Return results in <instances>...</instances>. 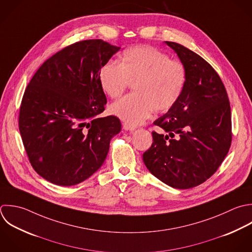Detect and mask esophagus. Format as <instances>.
Returning a JSON list of instances; mask_svg holds the SVG:
<instances>
[{"instance_id":"1","label":"esophagus","mask_w":252,"mask_h":252,"mask_svg":"<svg viewBox=\"0 0 252 252\" xmlns=\"http://www.w3.org/2000/svg\"><path fill=\"white\" fill-rule=\"evenodd\" d=\"M123 128L125 129V130H129V131H132V130H134L135 128H136V126H130V125H128V124H123Z\"/></svg>"}]
</instances>
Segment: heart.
<instances>
[{"label": "heart", "instance_id": "1", "mask_svg": "<svg viewBox=\"0 0 252 252\" xmlns=\"http://www.w3.org/2000/svg\"><path fill=\"white\" fill-rule=\"evenodd\" d=\"M187 68L176 59L149 45L126 49L120 63L110 62L99 71L103 92L112 99L119 98L133 83V94L113 103L112 115L126 124L136 126L148 119L153 110L164 113L181 99L187 84Z\"/></svg>", "mask_w": 252, "mask_h": 252}]
</instances>
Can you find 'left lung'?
Here are the masks:
<instances>
[{
	"mask_svg": "<svg viewBox=\"0 0 252 252\" xmlns=\"http://www.w3.org/2000/svg\"><path fill=\"white\" fill-rule=\"evenodd\" d=\"M187 68L179 102L154 122L167 134L152 131L143 162L153 176L180 189L197 187L218 170L232 143L231 106L212 65L185 46L166 41Z\"/></svg>",
	"mask_w": 252,
	"mask_h": 252,
	"instance_id": "left-lung-1",
	"label": "left lung"
}]
</instances>
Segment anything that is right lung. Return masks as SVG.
Here are the masks:
<instances>
[{
  "label": "right lung",
  "instance_id": "add662e5",
  "mask_svg": "<svg viewBox=\"0 0 252 252\" xmlns=\"http://www.w3.org/2000/svg\"><path fill=\"white\" fill-rule=\"evenodd\" d=\"M120 50L101 39L75 42L46 60L25 88L18 127L35 172L63 187L77 185L104 163L116 116L100 118L107 98L99 71Z\"/></svg>",
  "mask_w": 252,
  "mask_h": 252
}]
</instances>
